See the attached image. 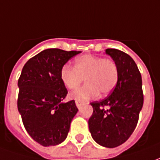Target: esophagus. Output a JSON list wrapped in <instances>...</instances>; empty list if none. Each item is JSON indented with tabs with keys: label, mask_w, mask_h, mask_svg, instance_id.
Returning <instances> with one entry per match:
<instances>
[{
	"label": "esophagus",
	"mask_w": 160,
	"mask_h": 160,
	"mask_svg": "<svg viewBox=\"0 0 160 160\" xmlns=\"http://www.w3.org/2000/svg\"><path fill=\"white\" fill-rule=\"evenodd\" d=\"M75 104H76L77 108H78V109H80V108L82 106V104H82L80 101H75Z\"/></svg>",
	"instance_id": "esophagus-1"
}]
</instances>
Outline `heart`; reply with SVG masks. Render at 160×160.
<instances>
[{"instance_id":"1","label":"heart","mask_w":160,"mask_h":160,"mask_svg":"<svg viewBox=\"0 0 160 160\" xmlns=\"http://www.w3.org/2000/svg\"><path fill=\"white\" fill-rule=\"evenodd\" d=\"M118 67L114 60L91 55L78 57L74 67L66 64L60 71L61 80L68 89L78 87L86 78L87 84L70 93L71 98L80 102L95 98L99 92L102 95L111 92L118 84Z\"/></svg>"}]
</instances>
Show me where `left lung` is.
<instances>
[{
	"mask_svg": "<svg viewBox=\"0 0 160 160\" xmlns=\"http://www.w3.org/2000/svg\"><path fill=\"white\" fill-rule=\"evenodd\" d=\"M117 62L119 77L110 96L91 103L93 113L89 118V130L98 144L109 148L120 146L135 129L143 106L142 80L130 56L117 49H105Z\"/></svg>",
	"mask_w": 160,
	"mask_h": 160,
	"instance_id": "obj_1",
	"label": "left lung"
}]
</instances>
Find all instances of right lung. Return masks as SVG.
Here are the masks:
<instances>
[{
	"label": "right lung",
	"instance_id": "right-lung-1",
	"mask_svg": "<svg viewBox=\"0 0 160 160\" xmlns=\"http://www.w3.org/2000/svg\"><path fill=\"white\" fill-rule=\"evenodd\" d=\"M81 51L42 50L27 61L18 80V110L27 133L43 147L62 143L78 108L62 103L68 90L60 78L63 65Z\"/></svg>",
	"mask_w": 160,
	"mask_h": 160
}]
</instances>
